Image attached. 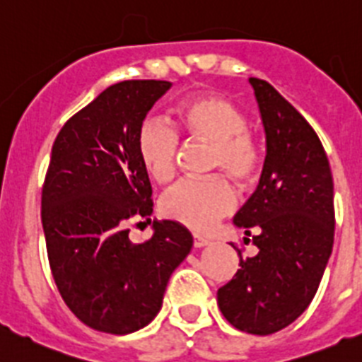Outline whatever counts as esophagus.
I'll return each mask as SVG.
<instances>
[{
  "label": "esophagus",
  "instance_id": "1",
  "mask_svg": "<svg viewBox=\"0 0 362 362\" xmlns=\"http://www.w3.org/2000/svg\"><path fill=\"white\" fill-rule=\"evenodd\" d=\"M192 243H194V246H197V248H202V246H207L209 243H211V239L204 238V235H200V234H194L192 235Z\"/></svg>",
  "mask_w": 362,
  "mask_h": 362
}]
</instances>
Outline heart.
Wrapping results in <instances>:
<instances>
[{
  "label": "heart",
  "instance_id": "1",
  "mask_svg": "<svg viewBox=\"0 0 362 362\" xmlns=\"http://www.w3.org/2000/svg\"><path fill=\"white\" fill-rule=\"evenodd\" d=\"M178 130L191 141L212 144V168L223 170L241 184L259 175L262 150L246 128V116L227 98L202 94L182 101L177 109ZM137 153L144 171L158 184L177 173L180 139L171 127L146 119L137 135ZM235 191L221 177L211 180H182L162 198L164 216L197 232H207L235 207Z\"/></svg>",
  "mask_w": 362,
  "mask_h": 362
}]
</instances>
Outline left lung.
Wrapping results in <instances>:
<instances>
[{"mask_svg":"<svg viewBox=\"0 0 362 362\" xmlns=\"http://www.w3.org/2000/svg\"><path fill=\"white\" fill-rule=\"evenodd\" d=\"M266 132L261 180L234 216L251 230L253 257L218 289V305L235 329L279 332L309 307L334 245V182L323 144L305 117L266 80L250 78ZM250 239L245 238V245Z\"/></svg>","mask_w":362,"mask_h":362,"instance_id":"1","label":"left lung"}]
</instances>
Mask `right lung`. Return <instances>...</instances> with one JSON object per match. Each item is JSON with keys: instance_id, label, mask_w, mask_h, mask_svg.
<instances>
[{"instance_id": "1", "label": "right lung", "mask_w": 362, "mask_h": 362, "mask_svg": "<svg viewBox=\"0 0 362 362\" xmlns=\"http://www.w3.org/2000/svg\"><path fill=\"white\" fill-rule=\"evenodd\" d=\"M165 80H124L67 119L52 148L42 185L46 250L53 280L71 313L107 334H130L160 310L171 273L192 235L180 223L153 221L141 245L132 219L151 221V185L137 135Z\"/></svg>"}]
</instances>
